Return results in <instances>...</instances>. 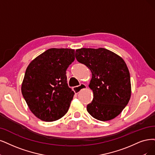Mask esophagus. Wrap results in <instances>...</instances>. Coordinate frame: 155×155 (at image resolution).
<instances>
[{"mask_svg": "<svg viewBox=\"0 0 155 155\" xmlns=\"http://www.w3.org/2000/svg\"><path fill=\"white\" fill-rule=\"evenodd\" d=\"M87 88V86L86 85H85L84 84H82L80 85V86H77V87H74L73 88V90H74V92L76 94H78V93H80V91H81L83 89H85Z\"/></svg>", "mask_w": 155, "mask_h": 155, "instance_id": "obj_1", "label": "esophagus"}]
</instances>
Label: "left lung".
Wrapping results in <instances>:
<instances>
[{"instance_id":"left-lung-1","label":"left lung","mask_w":155,"mask_h":155,"mask_svg":"<svg viewBox=\"0 0 155 155\" xmlns=\"http://www.w3.org/2000/svg\"><path fill=\"white\" fill-rule=\"evenodd\" d=\"M77 60L92 73L89 85L93 100L87 105L91 116L110 121L121 113L128 104L131 87L130 75L122 57L104 48L76 50Z\"/></svg>"}]
</instances>
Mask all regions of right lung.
Wrapping results in <instances>:
<instances>
[{
    "instance_id": "obj_1",
    "label": "right lung",
    "mask_w": 155,
    "mask_h": 155,
    "mask_svg": "<svg viewBox=\"0 0 155 155\" xmlns=\"http://www.w3.org/2000/svg\"><path fill=\"white\" fill-rule=\"evenodd\" d=\"M74 60V50L50 48L27 66L21 93L34 116L43 121L64 116L74 94L67 84L66 70Z\"/></svg>"
}]
</instances>
